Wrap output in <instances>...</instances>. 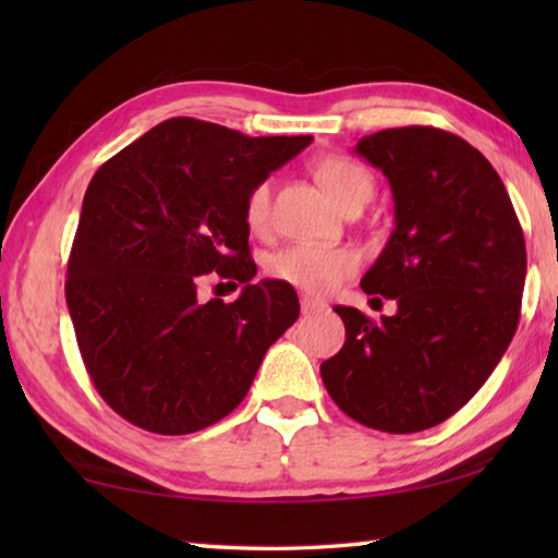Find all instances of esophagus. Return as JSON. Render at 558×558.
<instances>
[{
  "label": "esophagus",
  "mask_w": 558,
  "mask_h": 558,
  "mask_svg": "<svg viewBox=\"0 0 558 558\" xmlns=\"http://www.w3.org/2000/svg\"><path fill=\"white\" fill-rule=\"evenodd\" d=\"M325 307H327V302H325V300H319V298H313V295H302V298H300V310H302V315L323 313Z\"/></svg>",
  "instance_id": "34e87169"
}]
</instances>
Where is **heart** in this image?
<instances>
[{"label":"heart","instance_id":"heart-1","mask_svg":"<svg viewBox=\"0 0 558 558\" xmlns=\"http://www.w3.org/2000/svg\"><path fill=\"white\" fill-rule=\"evenodd\" d=\"M315 177L325 192L342 206L369 202L374 194V177L369 169L349 157H325L315 165ZM245 223L253 233L270 229V182H258L245 194ZM359 256L352 248H329L315 243H290L268 258V272L276 280L307 292H325L352 276Z\"/></svg>","mask_w":558,"mask_h":558}]
</instances>
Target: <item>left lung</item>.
<instances>
[{
  "mask_svg": "<svg viewBox=\"0 0 558 558\" xmlns=\"http://www.w3.org/2000/svg\"><path fill=\"white\" fill-rule=\"evenodd\" d=\"M393 194L396 229L362 278L396 315L372 323L337 305L347 339L319 374L349 418L418 433L458 413L487 381L519 325L524 233L495 167L438 128H391L354 147Z\"/></svg>",
  "mask_w": 558,
  "mask_h": 558,
  "instance_id": "left-lung-1",
  "label": "left lung"
}]
</instances>
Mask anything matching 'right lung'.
<instances>
[{"label":"right lung","mask_w":558,"mask_h":558,"mask_svg":"<svg viewBox=\"0 0 558 558\" xmlns=\"http://www.w3.org/2000/svg\"><path fill=\"white\" fill-rule=\"evenodd\" d=\"M313 135L248 137L172 118L110 157L83 196L65 302L83 364L112 411L159 436L214 426L248 393L268 347L295 323L282 280L253 286L245 194ZM243 281L202 303L204 275Z\"/></svg>","instance_id":"add662e5"}]
</instances>
